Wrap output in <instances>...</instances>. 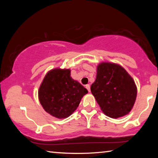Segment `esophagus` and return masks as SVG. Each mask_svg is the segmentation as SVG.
I'll return each mask as SVG.
<instances>
[{
    "mask_svg": "<svg viewBox=\"0 0 158 158\" xmlns=\"http://www.w3.org/2000/svg\"><path fill=\"white\" fill-rule=\"evenodd\" d=\"M85 88H86V89L88 90V91L90 92V85L89 84L85 85Z\"/></svg>",
    "mask_w": 158,
    "mask_h": 158,
    "instance_id": "esophagus-1",
    "label": "esophagus"
}]
</instances>
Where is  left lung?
<instances>
[{"label":"left lung","mask_w":158,"mask_h":158,"mask_svg":"<svg viewBox=\"0 0 158 158\" xmlns=\"http://www.w3.org/2000/svg\"><path fill=\"white\" fill-rule=\"evenodd\" d=\"M90 90L104 113L111 118L123 116L132 109L137 97L135 81L121 65L102 63Z\"/></svg>","instance_id":"left-lung-1"}]
</instances>
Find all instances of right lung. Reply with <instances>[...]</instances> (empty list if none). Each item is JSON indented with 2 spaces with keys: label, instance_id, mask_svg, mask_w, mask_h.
Masks as SVG:
<instances>
[{
  "label": "right lung",
  "instance_id": "right-lung-1",
  "mask_svg": "<svg viewBox=\"0 0 158 158\" xmlns=\"http://www.w3.org/2000/svg\"><path fill=\"white\" fill-rule=\"evenodd\" d=\"M88 90L72 79L69 69L49 71L39 89V100L47 113L58 118H67L78 107Z\"/></svg>",
  "mask_w": 158,
  "mask_h": 158
}]
</instances>
